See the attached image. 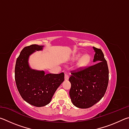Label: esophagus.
Here are the masks:
<instances>
[{
  "label": "esophagus",
  "instance_id": "obj_1",
  "mask_svg": "<svg viewBox=\"0 0 129 129\" xmlns=\"http://www.w3.org/2000/svg\"><path fill=\"white\" fill-rule=\"evenodd\" d=\"M64 78H65V80H68L69 79V76L68 75H67V73L65 74V76H64Z\"/></svg>",
  "mask_w": 129,
  "mask_h": 129
}]
</instances>
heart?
<instances>
[{"label": "heart", "mask_w": 129, "mask_h": 129, "mask_svg": "<svg viewBox=\"0 0 129 129\" xmlns=\"http://www.w3.org/2000/svg\"><path fill=\"white\" fill-rule=\"evenodd\" d=\"M80 57V55L77 56V58H78ZM90 61V57L88 54L83 56L81 58H80V60L78 61L77 65L79 67H84L86 66Z\"/></svg>", "instance_id": "obj_1"}]
</instances>
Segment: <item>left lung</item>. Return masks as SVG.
Segmentation results:
<instances>
[{
  "label": "left lung",
  "mask_w": 129,
  "mask_h": 129,
  "mask_svg": "<svg viewBox=\"0 0 129 129\" xmlns=\"http://www.w3.org/2000/svg\"><path fill=\"white\" fill-rule=\"evenodd\" d=\"M94 64L71 71L69 95L73 104L81 109L90 108L101 100L109 82V69L101 49L93 47Z\"/></svg>",
  "instance_id": "left-lung-1"
}]
</instances>
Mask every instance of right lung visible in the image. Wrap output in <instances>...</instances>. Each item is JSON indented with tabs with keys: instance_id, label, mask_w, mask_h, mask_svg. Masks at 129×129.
<instances>
[{
	"instance_id": "right-lung-1",
	"label": "right lung",
	"mask_w": 129,
	"mask_h": 129,
	"mask_svg": "<svg viewBox=\"0 0 129 129\" xmlns=\"http://www.w3.org/2000/svg\"><path fill=\"white\" fill-rule=\"evenodd\" d=\"M43 46L32 44L24 48L17 58L15 79L21 97L28 104L36 107L47 105L57 89L64 80V73L45 74L44 71L30 69L29 56Z\"/></svg>"
}]
</instances>
